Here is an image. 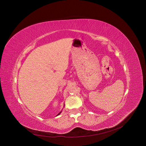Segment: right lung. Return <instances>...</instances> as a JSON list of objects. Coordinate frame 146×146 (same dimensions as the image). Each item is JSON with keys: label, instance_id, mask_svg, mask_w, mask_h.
<instances>
[{"label": "right lung", "instance_id": "obj_1", "mask_svg": "<svg viewBox=\"0 0 146 146\" xmlns=\"http://www.w3.org/2000/svg\"><path fill=\"white\" fill-rule=\"evenodd\" d=\"M61 112H62V111H61V112H60V113H58V114H57V116H58V115H60V114H61Z\"/></svg>", "mask_w": 146, "mask_h": 146}]
</instances>
